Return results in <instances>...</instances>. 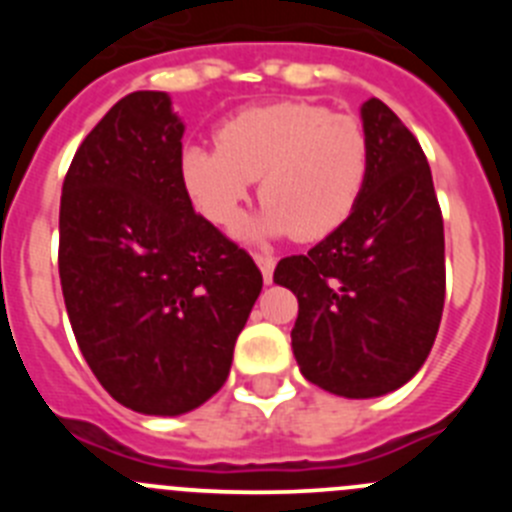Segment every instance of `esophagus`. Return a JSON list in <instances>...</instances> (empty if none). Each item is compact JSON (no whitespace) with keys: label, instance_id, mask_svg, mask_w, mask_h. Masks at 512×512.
Instances as JSON below:
<instances>
[{"label":"esophagus","instance_id":"esophagus-1","mask_svg":"<svg viewBox=\"0 0 512 512\" xmlns=\"http://www.w3.org/2000/svg\"><path fill=\"white\" fill-rule=\"evenodd\" d=\"M253 259H256V264H259L261 274H264V282L269 284L271 277H274V266H277V259H274L271 253H256Z\"/></svg>","mask_w":512,"mask_h":512}]
</instances>
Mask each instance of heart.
I'll list each match as a JSON object with an SVG mask.
<instances>
[{
	"instance_id": "1",
	"label": "heart",
	"mask_w": 512,
	"mask_h": 512,
	"mask_svg": "<svg viewBox=\"0 0 512 512\" xmlns=\"http://www.w3.org/2000/svg\"><path fill=\"white\" fill-rule=\"evenodd\" d=\"M215 143L182 153L184 192L202 217L228 228L261 179L266 205L241 228L248 238L292 233L295 241H320L346 223L369 174L364 122L323 104L251 107L230 117Z\"/></svg>"
}]
</instances>
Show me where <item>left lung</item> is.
Wrapping results in <instances>:
<instances>
[{"label": "left lung", "instance_id": "obj_1", "mask_svg": "<svg viewBox=\"0 0 512 512\" xmlns=\"http://www.w3.org/2000/svg\"><path fill=\"white\" fill-rule=\"evenodd\" d=\"M361 117L369 174L354 212L274 269L300 302L292 348L302 377L354 400L415 377L446 297L443 215L423 148L382 99H366Z\"/></svg>", "mask_w": 512, "mask_h": 512}]
</instances>
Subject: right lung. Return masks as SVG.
<instances>
[{
  "mask_svg": "<svg viewBox=\"0 0 512 512\" xmlns=\"http://www.w3.org/2000/svg\"><path fill=\"white\" fill-rule=\"evenodd\" d=\"M182 120L164 92L122 97L74 153L58 274L76 343L120 405L182 415L225 384L261 292L248 251L194 212Z\"/></svg>",
  "mask_w": 512,
  "mask_h": 512,
  "instance_id": "add662e5",
  "label": "right lung"
}]
</instances>
